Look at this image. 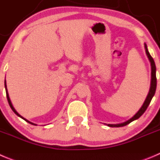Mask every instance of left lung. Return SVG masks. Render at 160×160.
<instances>
[{"label":"left lung","instance_id":"left-lung-1","mask_svg":"<svg viewBox=\"0 0 160 160\" xmlns=\"http://www.w3.org/2000/svg\"><path fill=\"white\" fill-rule=\"evenodd\" d=\"M145 52H146L147 54V56H148V59H149L150 62H151V66H152V79H151V87H150V90H149V92H148V96H147L146 99H145V102H144L143 105L142 106V108L139 109V111L133 116L131 119H130L128 121L124 122L123 123H119V124H108V127H111V128H119V127H123V126H126V125L129 124L130 123H131L132 121L135 120V119H138L142 114L145 112V110L147 109L148 106L149 105L150 102H151L152 98H153L154 96L155 93H156V65H155V62L153 60L152 57L150 55L149 52H148V48H147V45L145 44Z\"/></svg>","mask_w":160,"mask_h":160}]
</instances>
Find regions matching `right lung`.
I'll return each instance as SVG.
<instances>
[{
    "instance_id": "right-lung-1",
    "label": "right lung",
    "mask_w": 160,
    "mask_h": 160,
    "mask_svg": "<svg viewBox=\"0 0 160 160\" xmlns=\"http://www.w3.org/2000/svg\"><path fill=\"white\" fill-rule=\"evenodd\" d=\"M4 87H5V90H6V96H7V99H8V104H9V105H10V107H11V108H12V111L14 112L15 113V114L17 115V116H19V117H21L22 119H24V120H26V122H28V123H30V124H32V125H36L35 123H31V122H29V120H27V119H25V118H23L22 116H20L19 114H18V112H16V110L15 109V108H14V107H13V105H12V102H11V100H10V98H9V96H8V90H7V86H6V82L4 81Z\"/></svg>"
}]
</instances>
